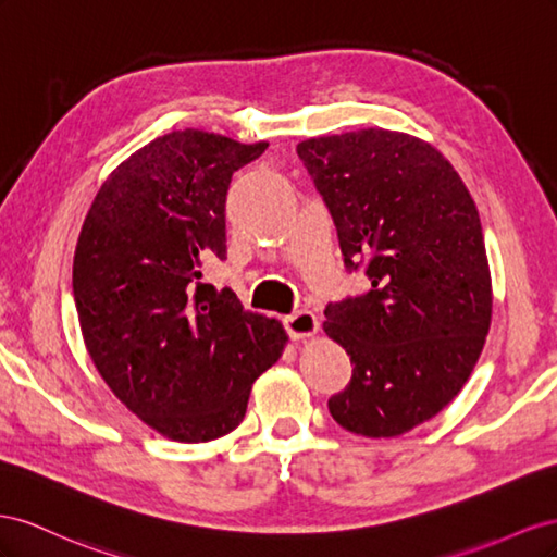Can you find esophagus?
Masks as SVG:
<instances>
[{
  "label": "esophagus",
  "instance_id": "34e87169",
  "mask_svg": "<svg viewBox=\"0 0 557 557\" xmlns=\"http://www.w3.org/2000/svg\"><path fill=\"white\" fill-rule=\"evenodd\" d=\"M284 326L292 333V338L300 341V338H310L320 329V322H317V317L310 310H296L294 314H289L287 320H284Z\"/></svg>",
  "mask_w": 557,
  "mask_h": 557
}]
</instances>
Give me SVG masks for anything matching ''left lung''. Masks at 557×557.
<instances>
[{
  "instance_id": "1",
  "label": "left lung",
  "mask_w": 557,
  "mask_h": 557,
  "mask_svg": "<svg viewBox=\"0 0 557 557\" xmlns=\"http://www.w3.org/2000/svg\"><path fill=\"white\" fill-rule=\"evenodd\" d=\"M338 231L345 268L371 292L329 304L324 331L355 363L329 399L343 429L410 432L446 408L481 357L492 280L479 210L429 141L367 128L296 147Z\"/></svg>"
}]
</instances>
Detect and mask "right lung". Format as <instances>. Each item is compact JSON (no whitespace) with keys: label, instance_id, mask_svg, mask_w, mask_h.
<instances>
[{"label":"right lung","instance_id":"obj_1","mask_svg":"<svg viewBox=\"0 0 557 557\" xmlns=\"http://www.w3.org/2000/svg\"><path fill=\"white\" fill-rule=\"evenodd\" d=\"M268 141L174 131L109 174L84 219L72 287L88 355L125 408L180 443L243 422L253 380L287 333L202 282L226 259V194Z\"/></svg>","mask_w":557,"mask_h":557}]
</instances>
